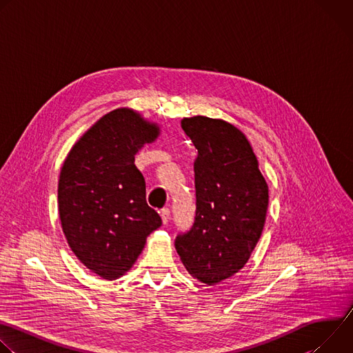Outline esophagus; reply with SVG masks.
Masks as SVG:
<instances>
[{"mask_svg": "<svg viewBox=\"0 0 353 353\" xmlns=\"http://www.w3.org/2000/svg\"><path fill=\"white\" fill-rule=\"evenodd\" d=\"M161 218H162V222L166 225L168 222H169V219H170V210L169 208H163V210H161Z\"/></svg>", "mask_w": 353, "mask_h": 353, "instance_id": "34e87169", "label": "esophagus"}]
</instances>
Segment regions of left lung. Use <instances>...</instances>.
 <instances>
[{"instance_id": "left-lung-1", "label": "left lung", "mask_w": 353, "mask_h": 353, "mask_svg": "<svg viewBox=\"0 0 353 353\" xmlns=\"http://www.w3.org/2000/svg\"><path fill=\"white\" fill-rule=\"evenodd\" d=\"M198 157L194 162L195 218L174 245L185 270L207 285L230 278L259 243L268 210V185L245 135L223 120H181Z\"/></svg>"}]
</instances>
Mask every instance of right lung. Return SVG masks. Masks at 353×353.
Here are the masks:
<instances>
[{"instance_id":"1","label":"right lung","mask_w":353,"mask_h":353,"mask_svg":"<svg viewBox=\"0 0 353 353\" xmlns=\"http://www.w3.org/2000/svg\"><path fill=\"white\" fill-rule=\"evenodd\" d=\"M159 127L131 109L96 121L72 146L59 180L63 232L78 260L103 279L124 275L162 225L146 204L145 180L134 161Z\"/></svg>"}]
</instances>
